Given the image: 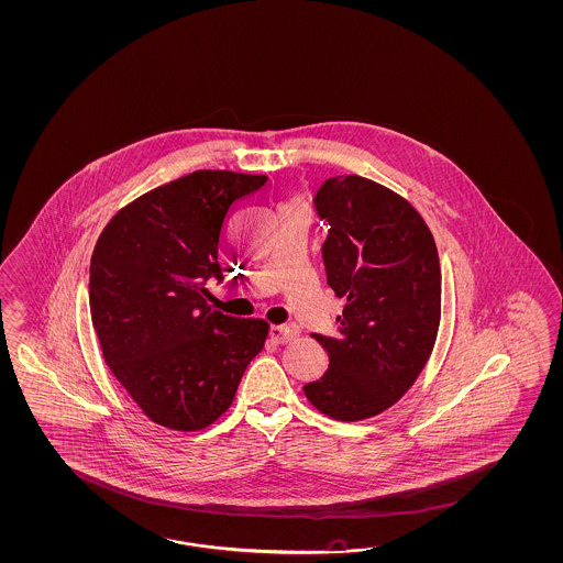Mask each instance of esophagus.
<instances>
[{
  "mask_svg": "<svg viewBox=\"0 0 563 563\" xmlns=\"http://www.w3.org/2000/svg\"><path fill=\"white\" fill-rule=\"evenodd\" d=\"M297 336H299L297 328H290V325H273L271 328V339L276 344H287V342L295 341Z\"/></svg>",
  "mask_w": 563,
  "mask_h": 563,
  "instance_id": "34e87169",
  "label": "esophagus"
}]
</instances>
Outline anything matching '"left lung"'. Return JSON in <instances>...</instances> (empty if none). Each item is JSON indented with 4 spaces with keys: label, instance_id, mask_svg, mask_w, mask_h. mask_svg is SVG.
<instances>
[{
    "label": "left lung",
    "instance_id": "obj_1",
    "mask_svg": "<svg viewBox=\"0 0 563 563\" xmlns=\"http://www.w3.org/2000/svg\"><path fill=\"white\" fill-rule=\"evenodd\" d=\"M316 206L330 224L325 278L346 306L336 336H313L330 367L303 393L325 417L361 421L396 405L431 357L442 318L440 256L409 200L367 177L325 179Z\"/></svg>",
    "mask_w": 563,
    "mask_h": 563
}]
</instances>
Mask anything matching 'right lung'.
Listing matches in <instances>:
<instances>
[{"mask_svg": "<svg viewBox=\"0 0 563 563\" xmlns=\"http://www.w3.org/2000/svg\"><path fill=\"white\" fill-rule=\"evenodd\" d=\"M266 175L194 170L142 194L102 229L90 257V318L111 374L156 426L198 431L231 407L271 325L208 306L222 280V224Z\"/></svg>", "mask_w": 563, "mask_h": 563, "instance_id": "right-lung-1", "label": "right lung"}]
</instances>
